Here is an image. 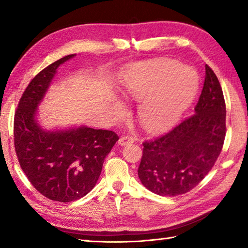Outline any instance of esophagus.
I'll return each mask as SVG.
<instances>
[{"instance_id":"34e87169","label":"esophagus","mask_w":248,"mask_h":248,"mask_svg":"<svg viewBox=\"0 0 248 248\" xmlns=\"http://www.w3.org/2000/svg\"><path fill=\"white\" fill-rule=\"evenodd\" d=\"M118 143L120 145H125V144H130V143H133V138H131L130 136H124L121 137Z\"/></svg>"}]
</instances>
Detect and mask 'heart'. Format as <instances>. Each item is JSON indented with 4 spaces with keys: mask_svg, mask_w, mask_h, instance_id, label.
Masks as SVG:
<instances>
[{
    "mask_svg": "<svg viewBox=\"0 0 248 248\" xmlns=\"http://www.w3.org/2000/svg\"><path fill=\"white\" fill-rule=\"evenodd\" d=\"M198 87L199 78L194 70L169 59L133 65L123 79L127 97L143 99L139 120L150 132L165 131L177 124Z\"/></svg>",
    "mask_w": 248,
    "mask_h": 248,
    "instance_id": "heart-1",
    "label": "heart"
}]
</instances>
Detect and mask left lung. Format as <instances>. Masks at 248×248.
Masks as SVG:
<instances>
[{"mask_svg":"<svg viewBox=\"0 0 248 248\" xmlns=\"http://www.w3.org/2000/svg\"><path fill=\"white\" fill-rule=\"evenodd\" d=\"M223 92L205 64L203 89L195 115L164 136L143 142L138 175L143 186L159 196L186 194L204 178L223 148L226 127Z\"/></svg>","mask_w":248,"mask_h":248,"instance_id":"1","label":"left lung"}]
</instances>
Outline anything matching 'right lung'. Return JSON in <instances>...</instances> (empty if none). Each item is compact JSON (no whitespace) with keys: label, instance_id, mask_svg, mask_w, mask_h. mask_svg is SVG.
<instances>
[{"label":"right lung","instance_id":"obj_1","mask_svg":"<svg viewBox=\"0 0 248 248\" xmlns=\"http://www.w3.org/2000/svg\"><path fill=\"white\" fill-rule=\"evenodd\" d=\"M75 54L53 62L36 75L20 97L14 117V146L19 165L33 187L59 202L78 200L93 189L105 157L119 137L89 127L47 131L36 120L59 65Z\"/></svg>","mask_w":248,"mask_h":248}]
</instances>
